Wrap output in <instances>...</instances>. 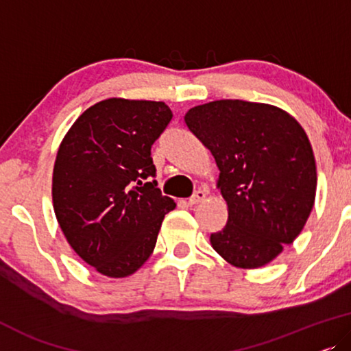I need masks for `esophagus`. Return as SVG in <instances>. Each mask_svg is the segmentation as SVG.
I'll return each mask as SVG.
<instances>
[{
    "mask_svg": "<svg viewBox=\"0 0 351 351\" xmlns=\"http://www.w3.org/2000/svg\"><path fill=\"white\" fill-rule=\"evenodd\" d=\"M205 197H206V191L205 189H199V191L194 192V195H192L189 200H187V204H189L191 206H194L197 204H200V202H204Z\"/></svg>",
    "mask_w": 351,
    "mask_h": 351,
    "instance_id": "34e87169",
    "label": "esophagus"
}]
</instances>
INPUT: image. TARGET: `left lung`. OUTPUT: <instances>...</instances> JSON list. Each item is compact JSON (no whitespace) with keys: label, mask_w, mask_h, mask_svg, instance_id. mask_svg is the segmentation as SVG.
I'll use <instances>...</instances> for the list:
<instances>
[{"label":"left lung","mask_w":351,"mask_h":351,"mask_svg":"<svg viewBox=\"0 0 351 351\" xmlns=\"http://www.w3.org/2000/svg\"><path fill=\"white\" fill-rule=\"evenodd\" d=\"M184 122L219 169L227 224L211 246L240 269L269 264L307 223L317 165L304 128L280 108L216 100L191 108Z\"/></svg>","instance_id":"obj_1"}]
</instances>
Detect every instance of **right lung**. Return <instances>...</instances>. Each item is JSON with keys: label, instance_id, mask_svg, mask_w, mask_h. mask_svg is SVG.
<instances>
[{"label": "right lung", "instance_id": "right-lung-1", "mask_svg": "<svg viewBox=\"0 0 351 351\" xmlns=\"http://www.w3.org/2000/svg\"><path fill=\"white\" fill-rule=\"evenodd\" d=\"M171 117L164 101L108 98L84 111L58 147L53 211L71 248L101 275L136 272L176 206L157 187L151 157Z\"/></svg>", "mask_w": 351, "mask_h": 351}]
</instances>
